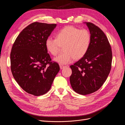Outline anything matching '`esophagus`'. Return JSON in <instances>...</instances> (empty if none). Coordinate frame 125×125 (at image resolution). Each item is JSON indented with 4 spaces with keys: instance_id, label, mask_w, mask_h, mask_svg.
Here are the masks:
<instances>
[{
    "instance_id": "obj_1",
    "label": "esophagus",
    "mask_w": 125,
    "mask_h": 125,
    "mask_svg": "<svg viewBox=\"0 0 125 125\" xmlns=\"http://www.w3.org/2000/svg\"><path fill=\"white\" fill-rule=\"evenodd\" d=\"M65 67H67L66 66H64V65H61V64H60V68L61 69H63V68Z\"/></svg>"
}]
</instances>
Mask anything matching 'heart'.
I'll use <instances>...</instances> for the list:
<instances>
[{"label": "heart", "instance_id": "1", "mask_svg": "<svg viewBox=\"0 0 125 125\" xmlns=\"http://www.w3.org/2000/svg\"><path fill=\"white\" fill-rule=\"evenodd\" d=\"M92 36L87 29H80L73 26L65 27L56 34V38L48 37L45 47L49 52L56 56L63 47V52L54 60L61 64L71 63L83 58L88 52L91 43Z\"/></svg>", "mask_w": 125, "mask_h": 125}]
</instances>
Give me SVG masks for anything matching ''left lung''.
<instances>
[{
  "mask_svg": "<svg viewBox=\"0 0 125 125\" xmlns=\"http://www.w3.org/2000/svg\"><path fill=\"white\" fill-rule=\"evenodd\" d=\"M86 24L92 36L90 47L86 55L70 66L72 88L83 95L101 87L110 71L113 58L111 46L103 31L92 23Z\"/></svg>",
  "mask_w": 125,
  "mask_h": 125,
  "instance_id": "1",
  "label": "left lung"
}]
</instances>
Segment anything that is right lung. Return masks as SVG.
<instances>
[{
	"label": "right lung",
	"instance_id": "add662e5",
	"mask_svg": "<svg viewBox=\"0 0 125 125\" xmlns=\"http://www.w3.org/2000/svg\"><path fill=\"white\" fill-rule=\"evenodd\" d=\"M56 24L34 22L19 34L10 52V69L15 80L26 92L41 96L51 89L60 70L52 61L45 47V40Z\"/></svg>",
	"mask_w": 125,
	"mask_h": 125
}]
</instances>
